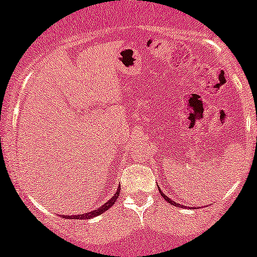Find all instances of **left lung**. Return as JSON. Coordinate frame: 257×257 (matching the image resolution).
<instances>
[{
    "label": "left lung",
    "mask_w": 257,
    "mask_h": 257,
    "mask_svg": "<svg viewBox=\"0 0 257 257\" xmlns=\"http://www.w3.org/2000/svg\"><path fill=\"white\" fill-rule=\"evenodd\" d=\"M158 190H159V193H161V196H162V197H164V199H166L168 203H170V204H172V205H174V206H178V208H184V206H185V205H181V204H179V203L174 202V200H173V199H170L169 197H167L166 194H164L163 192H162V191H161V188H159V187H158ZM191 208H192V206H191ZM193 208H194V206H193ZM193 208H192V209H193Z\"/></svg>",
    "instance_id": "obj_1"
}]
</instances>
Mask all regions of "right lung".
Listing matches in <instances>:
<instances>
[{
  "label": "right lung",
  "instance_id": "obj_1",
  "mask_svg": "<svg viewBox=\"0 0 257 257\" xmlns=\"http://www.w3.org/2000/svg\"><path fill=\"white\" fill-rule=\"evenodd\" d=\"M119 190H120V186L117 188V192L112 196V198L110 200H107L104 205L100 206L98 210L87 211V213L79 214V215H60V216L64 217V219H72V220H90V219H93V217L99 216V215L105 213L107 209H110L111 206L114 204V202H116V199L118 198V196H119Z\"/></svg>",
  "mask_w": 257,
  "mask_h": 257
}]
</instances>
